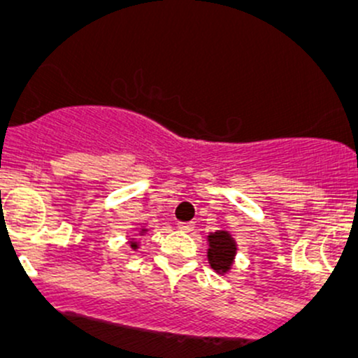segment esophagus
Masks as SVG:
<instances>
[{
  "instance_id": "1",
  "label": "esophagus",
  "mask_w": 358,
  "mask_h": 358,
  "mask_svg": "<svg viewBox=\"0 0 358 358\" xmlns=\"http://www.w3.org/2000/svg\"><path fill=\"white\" fill-rule=\"evenodd\" d=\"M178 229L183 232H192L193 229H195V224H193V222H180Z\"/></svg>"
}]
</instances>
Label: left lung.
Segmentation results:
<instances>
[{"instance_id":"obj_1","label":"left lung","mask_w":358,"mask_h":358,"mask_svg":"<svg viewBox=\"0 0 358 358\" xmlns=\"http://www.w3.org/2000/svg\"><path fill=\"white\" fill-rule=\"evenodd\" d=\"M236 252V241L229 232L217 231L208 236V262L219 274H225L231 269Z\"/></svg>"}]
</instances>
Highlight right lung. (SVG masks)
<instances>
[{
    "label": "right lung",
    "mask_w": 358,
    "mask_h": 358,
    "mask_svg": "<svg viewBox=\"0 0 358 358\" xmlns=\"http://www.w3.org/2000/svg\"><path fill=\"white\" fill-rule=\"evenodd\" d=\"M143 232H145V229H143ZM131 248H133V249H138V242L131 241Z\"/></svg>",
    "instance_id": "right-lung-1"
}]
</instances>
